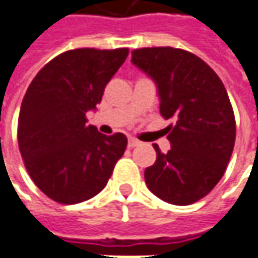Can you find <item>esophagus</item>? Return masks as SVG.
<instances>
[{
    "mask_svg": "<svg viewBox=\"0 0 258 258\" xmlns=\"http://www.w3.org/2000/svg\"><path fill=\"white\" fill-rule=\"evenodd\" d=\"M140 144V141L136 140V139H130L128 140V147L130 149H134V147H137Z\"/></svg>",
    "mask_w": 258,
    "mask_h": 258,
    "instance_id": "esophagus-1",
    "label": "esophagus"
}]
</instances>
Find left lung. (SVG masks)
<instances>
[{"instance_id": "1", "label": "left lung", "mask_w": 258, "mask_h": 258, "mask_svg": "<svg viewBox=\"0 0 258 258\" xmlns=\"http://www.w3.org/2000/svg\"><path fill=\"white\" fill-rule=\"evenodd\" d=\"M131 62L157 86L160 114L173 118L166 128L170 150L157 153L144 179L157 198L190 205L207 196L224 176L235 143V118L218 75L201 57L173 47L131 51Z\"/></svg>"}]
</instances>
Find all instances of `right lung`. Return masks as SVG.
<instances>
[{
	"label": "right lung",
	"mask_w": 258,
	"mask_h": 258,
	"mask_svg": "<svg viewBox=\"0 0 258 258\" xmlns=\"http://www.w3.org/2000/svg\"><path fill=\"white\" fill-rule=\"evenodd\" d=\"M128 49H75L56 56L28 86L18 115V147L30 177L50 199L73 205L98 195L127 147L122 133L86 124Z\"/></svg>",
	"instance_id": "add662e5"
}]
</instances>
